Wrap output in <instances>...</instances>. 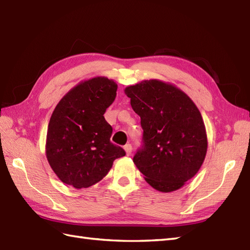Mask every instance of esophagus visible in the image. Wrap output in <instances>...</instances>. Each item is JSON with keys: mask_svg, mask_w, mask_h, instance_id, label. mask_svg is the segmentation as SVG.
<instances>
[{"mask_svg": "<svg viewBox=\"0 0 250 250\" xmlns=\"http://www.w3.org/2000/svg\"><path fill=\"white\" fill-rule=\"evenodd\" d=\"M124 148H125V151L126 153V155H131V153H132V146H131V145L126 144Z\"/></svg>", "mask_w": 250, "mask_h": 250, "instance_id": "34e87169", "label": "esophagus"}]
</instances>
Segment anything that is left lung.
<instances>
[{"label": "left lung", "instance_id": "1", "mask_svg": "<svg viewBox=\"0 0 250 250\" xmlns=\"http://www.w3.org/2000/svg\"><path fill=\"white\" fill-rule=\"evenodd\" d=\"M125 94L141 117L143 146L133 162L153 188L163 193L181 188L204 163L208 138L198 107L170 83L145 80Z\"/></svg>", "mask_w": 250, "mask_h": 250}]
</instances>
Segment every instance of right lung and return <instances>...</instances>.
Instances as JSON below:
<instances>
[{
  "instance_id": "obj_1",
  "label": "right lung",
  "mask_w": 250,
  "mask_h": 250,
  "mask_svg": "<svg viewBox=\"0 0 250 250\" xmlns=\"http://www.w3.org/2000/svg\"><path fill=\"white\" fill-rule=\"evenodd\" d=\"M117 84L105 77L83 81L62 98L50 118L45 154L55 175L74 188H87L107 175L125 155L111 143L113 129L104 113L116 98Z\"/></svg>"
}]
</instances>
